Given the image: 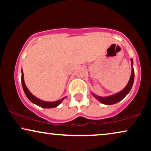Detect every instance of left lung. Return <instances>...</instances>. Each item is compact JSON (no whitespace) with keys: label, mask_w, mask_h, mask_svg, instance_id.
<instances>
[{"label":"left lung","mask_w":151,"mask_h":151,"mask_svg":"<svg viewBox=\"0 0 151 151\" xmlns=\"http://www.w3.org/2000/svg\"><path fill=\"white\" fill-rule=\"evenodd\" d=\"M131 65H132V72H131V75H130V78L129 81L124 89H123L122 91H120L117 93L112 94V95L108 96H105V97H102V96H99L96 95L92 93V95H93L94 97L96 98L98 101H99L101 103L106 104V105H112V104H114L118 103L120 101H122V99H124L125 96L127 95V94L129 93V92L131 90L132 87V85H133L134 82V69H133V61L131 59Z\"/></svg>","instance_id":"8db88e82"}]
</instances>
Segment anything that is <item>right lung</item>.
I'll use <instances>...</instances> for the list:
<instances>
[{"label": "right lung", "mask_w": 151, "mask_h": 151, "mask_svg": "<svg viewBox=\"0 0 151 151\" xmlns=\"http://www.w3.org/2000/svg\"><path fill=\"white\" fill-rule=\"evenodd\" d=\"M21 83H22V86H23L24 92H25V95L27 96V97L28 98V99L30 101L32 102L33 104H36V105L40 106L41 108H55L59 105L61 103L62 101H63L64 99H65L66 96H64V97L62 98V99L57 100L56 101H43V100H41L39 99H38L37 97H36L35 96H34L31 92L29 91V90L27 89V88L26 87L25 81H24V77H23V70H21Z\"/></svg>", "instance_id": "right-lung-1"}]
</instances>
